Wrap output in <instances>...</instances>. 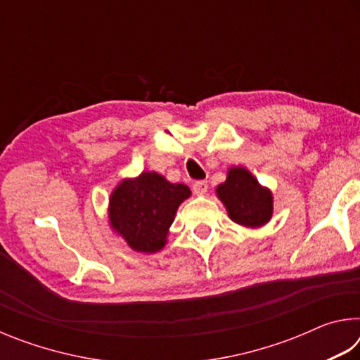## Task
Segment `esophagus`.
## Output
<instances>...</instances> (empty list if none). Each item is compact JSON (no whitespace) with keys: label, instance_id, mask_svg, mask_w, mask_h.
I'll return each mask as SVG.
<instances>
[{"label":"esophagus","instance_id":"obj_1","mask_svg":"<svg viewBox=\"0 0 360 360\" xmlns=\"http://www.w3.org/2000/svg\"><path fill=\"white\" fill-rule=\"evenodd\" d=\"M208 182L206 181H197L193 182V192L195 195H205L206 192H208Z\"/></svg>","mask_w":360,"mask_h":360}]
</instances>
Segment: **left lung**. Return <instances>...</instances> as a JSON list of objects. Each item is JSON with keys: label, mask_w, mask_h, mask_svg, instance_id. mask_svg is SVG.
I'll use <instances>...</instances> for the list:
<instances>
[{"label": "left lung", "mask_w": 360, "mask_h": 360, "mask_svg": "<svg viewBox=\"0 0 360 360\" xmlns=\"http://www.w3.org/2000/svg\"><path fill=\"white\" fill-rule=\"evenodd\" d=\"M216 192L231 221L243 227L259 229L271 219L273 195L246 168H230Z\"/></svg>", "instance_id": "8db88e82"}]
</instances>
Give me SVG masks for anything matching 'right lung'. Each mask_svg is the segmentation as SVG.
Segmentation results:
<instances>
[{"instance_id":"add662e5","label":"right lung","mask_w":360,"mask_h":360,"mask_svg":"<svg viewBox=\"0 0 360 360\" xmlns=\"http://www.w3.org/2000/svg\"><path fill=\"white\" fill-rule=\"evenodd\" d=\"M191 188L155 172L124 179L109 198V224L133 251L154 254L167 245L168 229Z\"/></svg>"}]
</instances>
